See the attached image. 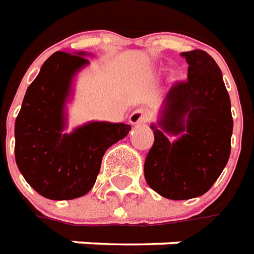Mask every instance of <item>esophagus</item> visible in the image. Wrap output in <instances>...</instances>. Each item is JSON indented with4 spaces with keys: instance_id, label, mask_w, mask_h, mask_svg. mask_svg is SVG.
<instances>
[{
    "instance_id": "1",
    "label": "esophagus",
    "mask_w": 254,
    "mask_h": 254,
    "mask_svg": "<svg viewBox=\"0 0 254 254\" xmlns=\"http://www.w3.org/2000/svg\"><path fill=\"white\" fill-rule=\"evenodd\" d=\"M150 119V112L146 108H138L129 115V123L131 125H140V123H146Z\"/></svg>"
}]
</instances>
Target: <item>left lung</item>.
<instances>
[{"mask_svg": "<svg viewBox=\"0 0 254 254\" xmlns=\"http://www.w3.org/2000/svg\"><path fill=\"white\" fill-rule=\"evenodd\" d=\"M181 56L189 64L188 80L166 95L144 162L148 186L175 201L199 197L213 186L229 161L233 132L230 98L214 59L199 49Z\"/></svg>", "mask_w": 254, "mask_h": 254, "instance_id": "8db88e82", "label": "left lung"}]
</instances>
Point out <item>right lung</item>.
Returning <instances> with one entry per match:
<instances>
[{
    "instance_id": "right-lung-1",
    "label": "right lung",
    "mask_w": 254,
    "mask_h": 254,
    "mask_svg": "<svg viewBox=\"0 0 254 254\" xmlns=\"http://www.w3.org/2000/svg\"><path fill=\"white\" fill-rule=\"evenodd\" d=\"M87 52H56L44 63L26 89L14 126L18 170L40 195L73 199L96 182L104 152L127 136L131 126L88 122L66 128V103L77 72L89 62Z\"/></svg>"
}]
</instances>
